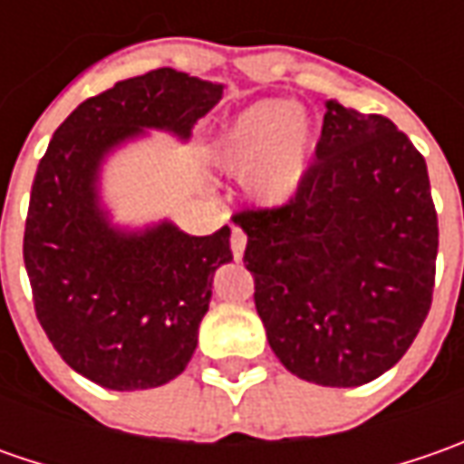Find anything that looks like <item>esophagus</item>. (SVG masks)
I'll return each instance as SVG.
<instances>
[{"instance_id":"esophagus-1","label":"esophagus","mask_w":464,"mask_h":464,"mask_svg":"<svg viewBox=\"0 0 464 464\" xmlns=\"http://www.w3.org/2000/svg\"><path fill=\"white\" fill-rule=\"evenodd\" d=\"M229 245H232V256H235V260H240L242 253H245V245H247V235L242 232L240 227H235V229H232Z\"/></svg>"}]
</instances>
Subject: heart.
<instances>
[{
	"label": "heart",
	"instance_id": "obj_1",
	"mask_svg": "<svg viewBox=\"0 0 464 464\" xmlns=\"http://www.w3.org/2000/svg\"><path fill=\"white\" fill-rule=\"evenodd\" d=\"M312 150L307 118L286 100H263L235 118L219 141V165L242 178L260 206H284L299 193Z\"/></svg>",
	"mask_w": 464,
	"mask_h": 464
}]
</instances>
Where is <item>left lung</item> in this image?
<instances>
[{"instance_id":"left-lung-1","label":"left lung","mask_w":464,"mask_h":464,"mask_svg":"<svg viewBox=\"0 0 464 464\" xmlns=\"http://www.w3.org/2000/svg\"><path fill=\"white\" fill-rule=\"evenodd\" d=\"M325 108L299 193L235 224L278 362L307 382L359 387L401 362L431 310L437 208L426 160L390 118Z\"/></svg>"}]
</instances>
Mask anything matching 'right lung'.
Listing matches in <instances>:
<instances>
[{"mask_svg":"<svg viewBox=\"0 0 464 464\" xmlns=\"http://www.w3.org/2000/svg\"><path fill=\"white\" fill-rule=\"evenodd\" d=\"M222 84L154 69L116 82L63 121L38 165L23 258L48 341L108 390L175 380L198 343L217 268L232 260L229 227L193 237L172 222L121 229L100 204L102 160L147 129L186 141Z\"/></svg>","mask_w":464,"mask_h":464,"instance_id":"obj_1","label":"right lung"}]
</instances>
